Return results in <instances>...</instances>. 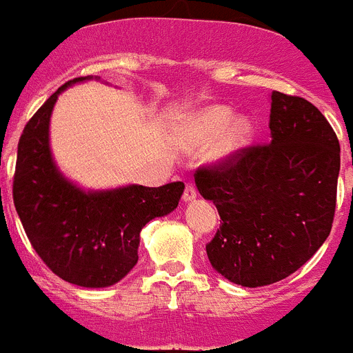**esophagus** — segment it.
<instances>
[{
  "instance_id": "esophagus-1",
  "label": "esophagus",
  "mask_w": 353,
  "mask_h": 353,
  "mask_svg": "<svg viewBox=\"0 0 353 353\" xmlns=\"http://www.w3.org/2000/svg\"><path fill=\"white\" fill-rule=\"evenodd\" d=\"M196 198V188L193 186L191 183L186 184V188H184V193H183V200L184 201H191Z\"/></svg>"
}]
</instances>
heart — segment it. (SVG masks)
Segmentation results:
<instances>
[{
	"label": "heart",
	"instance_id": "obj_1",
	"mask_svg": "<svg viewBox=\"0 0 353 353\" xmlns=\"http://www.w3.org/2000/svg\"><path fill=\"white\" fill-rule=\"evenodd\" d=\"M229 119H231V110L229 108L208 107L194 117L193 128L200 136L210 138V136H214L215 132H219L228 124ZM250 134H252V124H250L248 119H234V121L229 122L225 131L222 132L221 139L217 143V153L219 155H231V153H234L236 150H239L248 141Z\"/></svg>",
	"mask_w": 353,
	"mask_h": 353
}]
</instances>
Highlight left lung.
Segmentation results:
<instances>
[{"label":"left lung","instance_id":"1","mask_svg":"<svg viewBox=\"0 0 353 353\" xmlns=\"http://www.w3.org/2000/svg\"><path fill=\"white\" fill-rule=\"evenodd\" d=\"M271 141L198 167L194 183L221 215L212 268L256 288L288 278L330 236L340 143L310 101L272 91Z\"/></svg>","mask_w":353,"mask_h":353}]
</instances>
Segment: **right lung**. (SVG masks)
I'll return each instance as SVG.
<instances>
[{"instance_id": "obj_1", "label": "right lung", "mask_w": 353, "mask_h": 353, "mask_svg": "<svg viewBox=\"0 0 353 353\" xmlns=\"http://www.w3.org/2000/svg\"><path fill=\"white\" fill-rule=\"evenodd\" d=\"M60 85L23 128L13 174V203L30 245L48 268L72 285L105 288L138 262L139 232L152 219L177 207L184 184L85 191L54 167L48 129Z\"/></svg>"}]
</instances>
